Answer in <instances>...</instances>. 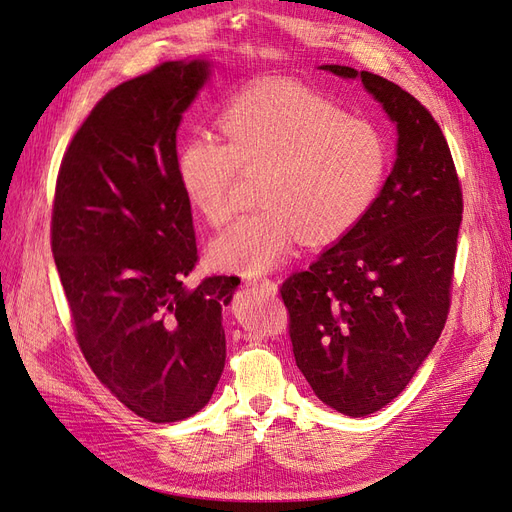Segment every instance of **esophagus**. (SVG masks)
<instances>
[{
  "instance_id": "34e87169",
  "label": "esophagus",
  "mask_w": 512,
  "mask_h": 512,
  "mask_svg": "<svg viewBox=\"0 0 512 512\" xmlns=\"http://www.w3.org/2000/svg\"><path fill=\"white\" fill-rule=\"evenodd\" d=\"M247 284L267 288L269 292H275V290H277V284H275L273 280H269V277H250V280H247Z\"/></svg>"
}]
</instances>
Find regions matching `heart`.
Instances as JSON below:
<instances>
[{
  "mask_svg": "<svg viewBox=\"0 0 512 512\" xmlns=\"http://www.w3.org/2000/svg\"><path fill=\"white\" fill-rule=\"evenodd\" d=\"M220 134L190 136L175 156L190 207L218 226L237 211L245 173L262 175L265 209L232 224L211 243L215 267L260 275L282 265L305 239L348 237L382 194L391 147L367 119L297 83H262L228 102Z\"/></svg>",
  "mask_w": 512,
  "mask_h": 512,
  "instance_id": "heart-1",
  "label": "heart"
}]
</instances>
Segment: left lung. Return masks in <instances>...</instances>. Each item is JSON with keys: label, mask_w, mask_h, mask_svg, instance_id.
Here are the masks:
<instances>
[{"label": "left lung", "mask_w": 512, "mask_h": 512, "mask_svg": "<svg viewBox=\"0 0 512 512\" xmlns=\"http://www.w3.org/2000/svg\"><path fill=\"white\" fill-rule=\"evenodd\" d=\"M397 128V160L367 218L280 292L301 374L346 416L378 412L436 346L451 307L463 198L446 138L399 85L348 66Z\"/></svg>", "instance_id": "left-lung-1"}]
</instances>
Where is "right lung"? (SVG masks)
<instances>
[{
  "mask_svg": "<svg viewBox=\"0 0 512 512\" xmlns=\"http://www.w3.org/2000/svg\"><path fill=\"white\" fill-rule=\"evenodd\" d=\"M209 61H164L94 106L59 166L51 247L76 342L100 382L151 423L207 406L224 371L222 305L239 277L196 288L192 207L177 173L181 115Z\"/></svg>",
  "mask_w": 512,
  "mask_h": 512,
  "instance_id": "obj_1",
  "label": "right lung"
}]
</instances>
